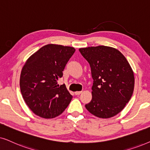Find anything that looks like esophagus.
<instances>
[{
	"label": "esophagus",
	"instance_id": "obj_1",
	"mask_svg": "<svg viewBox=\"0 0 150 150\" xmlns=\"http://www.w3.org/2000/svg\"><path fill=\"white\" fill-rule=\"evenodd\" d=\"M81 93V91H77V92H75V94L76 95H80V94Z\"/></svg>",
	"mask_w": 150,
	"mask_h": 150
}]
</instances>
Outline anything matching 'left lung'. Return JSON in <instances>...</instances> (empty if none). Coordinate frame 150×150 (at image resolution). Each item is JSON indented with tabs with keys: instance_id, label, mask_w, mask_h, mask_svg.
Here are the masks:
<instances>
[{
	"instance_id": "obj_1",
	"label": "left lung",
	"mask_w": 150,
	"mask_h": 150,
	"mask_svg": "<svg viewBox=\"0 0 150 150\" xmlns=\"http://www.w3.org/2000/svg\"><path fill=\"white\" fill-rule=\"evenodd\" d=\"M89 63L93 84L86 108L99 118H110L124 108L132 95L134 77L130 65L115 48L98 46L79 49Z\"/></svg>"
}]
</instances>
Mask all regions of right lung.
Here are the masks:
<instances>
[{"label":"right lung","instance_id":"add662e5","mask_svg":"<svg viewBox=\"0 0 150 150\" xmlns=\"http://www.w3.org/2000/svg\"><path fill=\"white\" fill-rule=\"evenodd\" d=\"M75 49L62 45H47L32 55L22 69L20 87L28 107L45 119L63 112L72 95L65 84H57L62 71Z\"/></svg>","mask_w":150,"mask_h":150}]
</instances>
